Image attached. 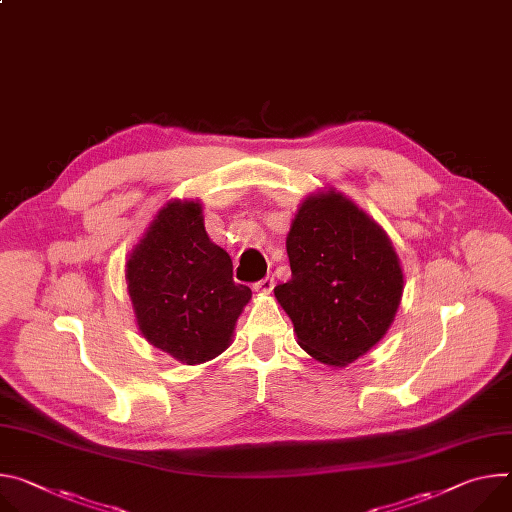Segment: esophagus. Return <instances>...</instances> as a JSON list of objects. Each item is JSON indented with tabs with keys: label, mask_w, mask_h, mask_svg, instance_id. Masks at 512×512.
<instances>
[{
	"label": "esophagus",
	"mask_w": 512,
	"mask_h": 512,
	"mask_svg": "<svg viewBox=\"0 0 512 512\" xmlns=\"http://www.w3.org/2000/svg\"><path fill=\"white\" fill-rule=\"evenodd\" d=\"M273 284H275L273 277H271V275H265L263 280H259V282L253 284V290H255V292H261V294H269V292L273 290Z\"/></svg>",
	"instance_id": "esophagus-1"
}]
</instances>
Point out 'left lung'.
I'll use <instances>...</instances> for the list:
<instances>
[{"instance_id": "8db88e82", "label": "left lung", "mask_w": 512, "mask_h": 512, "mask_svg": "<svg viewBox=\"0 0 512 512\" xmlns=\"http://www.w3.org/2000/svg\"><path fill=\"white\" fill-rule=\"evenodd\" d=\"M292 277L275 298L300 347L347 365L388 331L402 298V269L386 232L341 194L306 198L286 241Z\"/></svg>"}]
</instances>
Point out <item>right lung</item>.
<instances>
[{
	"instance_id": "add662e5",
	"label": "right lung",
	"mask_w": 512,
	"mask_h": 512,
	"mask_svg": "<svg viewBox=\"0 0 512 512\" xmlns=\"http://www.w3.org/2000/svg\"><path fill=\"white\" fill-rule=\"evenodd\" d=\"M138 329L177 361L220 355L251 290L232 280V261L204 228L198 202H171L126 263Z\"/></svg>"
}]
</instances>
